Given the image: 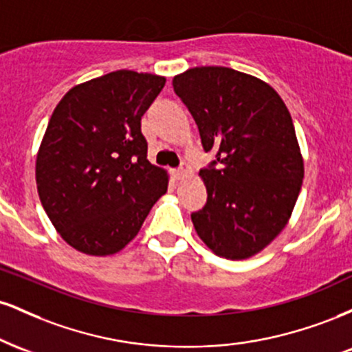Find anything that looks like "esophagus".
Instances as JSON below:
<instances>
[{"label": "esophagus", "mask_w": 352, "mask_h": 352, "mask_svg": "<svg viewBox=\"0 0 352 352\" xmlns=\"http://www.w3.org/2000/svg\"><path fill=\"white\" fill-rule=\"evenodd\" d=\"M190 172V168H188V165L185 164V162H182V165H180V168H177V170H173V175H175V179H182V177H185L187 175V173Z\"/></svg>", "instance_id": "esophagus-1"}]
</instances>
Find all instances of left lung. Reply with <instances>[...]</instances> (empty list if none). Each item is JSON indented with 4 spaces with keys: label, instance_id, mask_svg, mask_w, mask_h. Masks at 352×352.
Segmentation results:
<instances>
[{
    "label": "left lung",
    "instance_id": "left-lung-1",
    "mask_svg": "<svg viewBox=\"0 0 352 352\" xmlns=\"http://www.w3.org/2000/svg\"><path fill=\"white\" fill-rule=\"evenodd\" d=\"M172 86L205 152L217 153L200 170L208 197L193 227L218 256L260 253L288 223L305 177L288 107L270 84L230 67H193Z\"/></svg>",
    "mask_w": 352,
    "mask_h": 352
}]
</instances>
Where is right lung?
Returning a JSON list of instances; mask_svg holds the SVG:
<instances>
[{
  "label": "right lung",
  "mask_w": 352,
  "mask_h": 352,
  "mask_svg": "<svg viewBox=\"0 0 352 352\" xmlns=\"http://www.w3.org/2000/svg\"><path fill=\"white\" fill-rule=\"evenodd\" d=\"M164 86L162 76L114 71L74 86L52 112L36 184L51 223L78 252H120L167 192V172L147 160L140 131Z\"/></svg>",
  "instance_id": "obj_1"
}]
</instances>
